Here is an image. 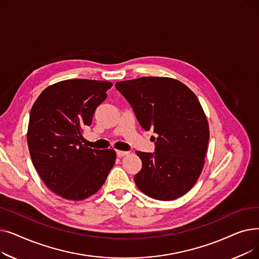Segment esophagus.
Here are the masks:
<instances>
[{"label": "esophagus", "instance_id": "obj_1", "mask_svg": "<svg viewBox=\"0 0 259 259\" xmlns=\"http://www.w3.org/2000/svg\"><path fill=\"white\" fill-rule=\"evenodd\" d=\"M126 154H127L126 151H120V150H117V151H116V156H117V157H122V156H125Z\"/></svg>", "mask_w": 259, "mask_h": 259}]
</instances>
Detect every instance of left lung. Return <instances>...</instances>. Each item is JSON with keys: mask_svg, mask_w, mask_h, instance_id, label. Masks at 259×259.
<instances>
[{"mask_svg": "<svg viewBox=\"0 0 259 259\" xmlns=\"http://www.w3.org/2000/svg\"><path fill=\"white\" fill-rule=\"evenodd\" d=\"M115 88L131 105L140 125L153 130L155 152L137 151L142 170L134 181L143 193L158 200L186 194L201 173L209 125L196 95L170 77L144 76L117 81Z\"/></svg>", "mask_w": 259, "mask_h": 259, "instance_id": "1", "label": "left lung"}]
</instances>
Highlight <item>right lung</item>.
Segmentation results:
<instances>
[{"label": "right lung", "instance_id": "obj_1", "mask_svg": "<svg viewBox=\"0 0 259 259\" xmlns=\"http://www.w3.org/2000/svg\"><path fill=\"white\" fill-rule=\"evenodd\" d=\"M110 81L73 78L47 87L33 104L27 143L33 166L52 192L70 200L100 190L116 154L81 145V129L107 98Z\"/></svg>", "mask_w": 259, "mask_h": 259}]
</instances>
